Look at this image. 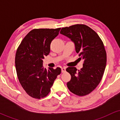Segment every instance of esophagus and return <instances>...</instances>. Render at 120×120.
Here are the masks:
<instances>
[{
  "mask_svg": "<svg viewBox=\"0 0 120 120\" xmlns=\"http://www.w3.org/2000/svg\"><path fill=\"white\" fill-rule=\"evenodd\" d=\"M65 71H66V68H65V67L61 68V72L62 73H64Z\"/></svg>",
  "mask_w": 120,
  "mask_h": 120,
  "instance_id": "esophagus-1",
  "label": "esophagus"
}]
</instances>
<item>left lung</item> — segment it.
I'll return each instance as SVG.
<instances>
[{
    "instance_id": "left-lung-1",
    "label": "left lung",
    "mask_w": 120,
    "mask_h": 120,
    "mask_svg": "<svg viewBox=\"0 0 120 120\" xmlns=\"http://www.w3.org/2000/svg\"><path fill=\"white\" fill-rule=\"evenodd\" d=\"M60 34L74 43L79 59L84 60L80 70L77 71L75 67L67 68L71 75L67 87L77 95H86L95 89L103 77L107 63L104 44L94 30L83 24L63 27Z\"/></svg>"
}]
</instances>
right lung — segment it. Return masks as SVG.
Instances as JSON below:
<instances>
[{
	"label": "right lung",
	"mask_w": 120,
	"mask_h": 120,
	"mask_svg": "<svg viewBox=\"0 0 120 120\" xmlns=\"http://www.w3.org/2000/svg\"><path fill=\"white\" fill-rule=\"evenodd\" d=\"M61 28L35 29L25 37L17 49L15 66L19 82L29 95L35 99L49 94L61 68L43 67V59L50 52L52 41Z\"/></svg>",
	"instance_id": "right-lung-1"
}]
</instances>
